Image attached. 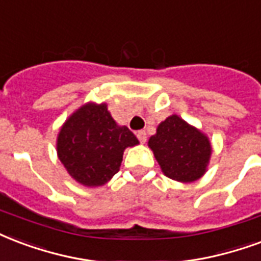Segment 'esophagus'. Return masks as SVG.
Segmentation results:
<instances>
[{
  "mask_svg": "<svg viewBox=\"0 0 261 261\" xmlns=\"http://www.w3.org/2000/svg\"><path fill=\"white\" fill-rule=\"evenodd\" d=\"M137 138L144 144V142H146V133L144 130H140L138 133H137Z\"/></svg>",
  "mask_w": 261,
  "mask_h": 261,
  "instance_id": "1",
  "label": "esophagus"
}]
</instances>
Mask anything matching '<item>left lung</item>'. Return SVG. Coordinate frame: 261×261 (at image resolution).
Segmentation results:
<instances>
[{"label":"left lung","mask_w":261,"mask_h":261,"mask_svg":"<svg viewBox=\"0 0 261 261\" xmlns=\"http://www.w3.org/2000/svg\"><path fill=\"white\" fill-rule=\"evenodd\" d=\"M148 145L169 178L192 182L200 178L209 163V138L177 115L162 121Z\"/></svg>","instance_id":"1"}]
</instances>
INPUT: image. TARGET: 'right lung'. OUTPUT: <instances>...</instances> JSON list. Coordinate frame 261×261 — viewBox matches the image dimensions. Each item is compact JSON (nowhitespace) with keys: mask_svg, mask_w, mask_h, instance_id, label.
I'll return each mask as SVG.
<instances>
[{"mask_svg":"<svg viewBox=\"0 0 261 261\" xmlns=\"http://www.w3.org/2000/svg\"><path fill=\"white\" fill-rule=\"evenodd\" d=\"M137 144L125 125L116 124L105 103H87L63 124L57 148L73 178L86 187H98L119 171L125 148Z\"/></svg>","mask_w":261,"mask_h":261,"instance_id":"obj_1","label":"right lung"}]
</instances>
